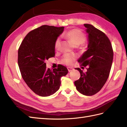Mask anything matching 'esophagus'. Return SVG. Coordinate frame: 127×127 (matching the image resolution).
<instances>
[{"label": "esophagus", "mask_w": 127, "mask_h": 127, "mask_svg": "<svg viewBox=\"0 0 127 127\" xmlns=\"http://www.w3.org/2000/svg\"><path fill=\"white\" fill-rule=\"evenodd\" d=\"M67 70H68V71H69V72H71V71H72V70H73V68L71 67H68Z\"/></svg>", "instance_id": "1"}]
</instances>
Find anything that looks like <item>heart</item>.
Masks as SVG:
<instances>
[{
	"mask_svg": "<svg viewBox=\"0 0 127 127\" xmlns=\"http://www.w3.org/2000/svg\"><path fill=\"white\" fill-rule=\"evenodd\" d=\"M65 36L70 39L72 43L75 46H78L84 43L86 41V37L85 34L78 29H72L69 32H66ZM61 40L60 38H57L55 42V48L56 49L59 48L60 45ZM75 60V57L72 55L65 54L62 59V62L66 65H71Z\"/></svg>",
	"mask_w": 127,
	"mask_h": 127,
	"instance_id": "1",
	"label": "heart"
}]
</instances>
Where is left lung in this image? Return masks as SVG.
Masks as SVG:
<instances>
[{"label": "left lung", "instance_id": "obj_1", "mask_svg": "<svg viewBox=\"0 0 127 127\" xmlns=\"http://www.w3.org/2000/svg\"><path fill=\"white\" fill-rule=\"evenodd\" d=\"M87 35V50L78 62L82 66H88L84 73L79 68L80 78L74 82L78 92L85 95H95L102 89L108 79L113 60L111 43L103 32L93 25L84 24Z\"/></svg>", "mask_w": 127, "mask_h": 127}]
</instances>
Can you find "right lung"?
<instances>
[{"mask_svg": "<svg viewBox=\"0 0 127 127\" xmlns=\"http://www.w3.org/2000/svg\"><path fill=\"white\" fill-rule=\"evenodd\" d=\"M64 27L43 25L30 32L18 50V65L28 86L41 96L53 95L59 90L62 77L68 73L60 65L57 69H47L45 61L55 57V42L64 31Z\"/></svg>", "mask_w": 127, "mask_h": 127, "instance_id": "add662e5", "label": "right lung"}]
</instances>
